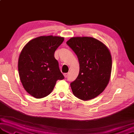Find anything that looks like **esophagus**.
I'll return each instance as SVG.
<instances>
[{
  "instance_id": "34e87169",
  "label": "esophagus",
  "mask_w": 134,
  "mask_h": 134,
  "mask_svg": "<svg viewBox=\"0 0 134 134\" xmlns=\"http://www.w3.org/2000/svg\"><path fill=\"white\" fill-rule=\"evenodd\" d=\"M68 75H69V74H68V73H65V74H64V76L65 78H67Z\"/></svg>"
}]
</instances>
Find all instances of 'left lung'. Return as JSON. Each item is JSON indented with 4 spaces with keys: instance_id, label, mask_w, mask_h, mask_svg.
I'll use <instances>...</instances> for the list:
<instances>
[{
    "instance_id": "1",
    "label": "left lung",
    "mask_w": 134,
    "mask_h": 134,
    "mask_svg": "<svg viewBox=\"0 0 134 134\" xmlns=\"http://www.w3.org/2000/svg\"><path fill=\"white\" fill-rule=\"evenodd\" d=\"M78 57L79 72L70 84L76 97L87 101L97 97L106 88L112 71L109 49L100 41L90 37H75L67 41Z\"/></svg>"
}]
</instances>
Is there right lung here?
<instances>
[{
  "label": "right lung",
  "instance_id": "add662e5",
  "mask_svg": "<svg viewBox=\"0 0 134 134\" xmlns=\"http://www.w3.org/2000/svg\"><path fill=\"white\" fill-rule=\"evenodd\" d=\"M64 38L59 36H40L25 45L18 59L20 80L25 90L36 98L52 92L56 81L64 78L55 58V51Z\"/></svg>",
  "mask_w": 134,
  "mask_h": 134
}]
</instances>
